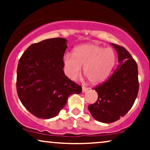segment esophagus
<instances>
[{"instance_id":"esophagus-1","label":"esophagus","mask_w":150,"mask_h":150,"mask_svg":"<svg viewBox=\"0 0 150 150\" xmlns=\"http://www.w3.org/2000/svg\"><path fill=\"white\" fill-rule=\"evenodd\" d=\"M89 89V88H87V87H82V92L83 93H85L86 92H87Z\"/></svg>"}]
</instances>
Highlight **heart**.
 <instances>
[{"mask_svg": "<svg viewBox=\"0 0 150 150\" xmlns=\"http://www.w3.org/2000/svg\"><path fill=\"white\" fill-rule=\"evenodd\" d=\"M116 56L111 48L103 47L93 44H82L74 49L73 56L65 53L63 65L66 75L75 80L80 75L81 67L84 66V75L92 84L104 82L112 70Z\"/></svg>", "mask_w": 150, "mask_h": 150, "instance_id": "1", "label": "heart"}]
</instances>
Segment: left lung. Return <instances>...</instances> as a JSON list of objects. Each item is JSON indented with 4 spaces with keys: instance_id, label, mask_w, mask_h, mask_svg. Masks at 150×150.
Returning a JSON list of instances; mask_svg holds the SVG:
<instances>
[{
    "instance_id": "8db88e82",
    "label": "left lung",
    "mask_w": 150,
    "mask_h": 150,
    "mask_svg": "<svg viewBox=\"0 0 150 150\" xmlns=\"http://www.w3.org/2000/svg\"><path fill=\"white\" fill-rule=\"evenodd\" d=\"M118 54V65L106 82L96 87L98 99L88 106L93 118L110 123L124 116L135 102L139 90L138 70L135 60L123 46L112 44Z\"/></svg>"
}]
</instances>
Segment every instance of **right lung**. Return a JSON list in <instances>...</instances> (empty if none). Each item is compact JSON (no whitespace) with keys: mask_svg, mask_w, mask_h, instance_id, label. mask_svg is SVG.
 Masks as SVG:
<instances>
[{"mask_svg":"<svg viewBox=\"0 0 150 150\" xmlns=\"http://www.w3.org/2000/svg\"><path fill=\"white\" fill-rule=\"evenodd\" d=\"M67 47L63 38L45 39L29 46L19 61L16 83L19 99L39 118L56 116L71 94L82 92V87L63 71Z\"/></svg>","mask_w":150,"mask_h":150,"instance_id":"1","label":"right lung"}]
</instances>
